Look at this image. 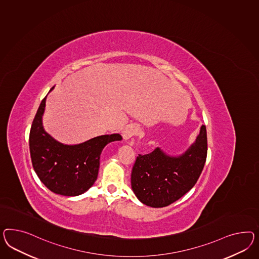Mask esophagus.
Returning <instances> with one entry per match:
<instances>
[{
	"label": "esophagus",
	"instance_id": "34e87169",
	"mask_svg": "<svg viewBox=\"0 0 259 259\" xmlns=\"http://www.w3.org/2000/svg\"><path fill=\"white\" fill-rule=\"evenodd\" d=\"M139 132H140V129H139L138 126L135 125V124H128L122 130L121 135H122V138L127 140L133 138L134 136H137Z\"/></svg>",
	"mask_w": 259,
	"mask_h": 259
}]
</instances>
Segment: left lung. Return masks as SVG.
<instances>
[{"instance_id": "1", "label": "left lung", "mask_w": 259, "mask_h": 259, "mask_svg": "<svg viewBox=\"0 0 259 259\" xmlns=\"http://www.w3.org/2000/svg\"><path fill=\"white\" fill-rule=\"evenodd\" d=\"M207 154L205 125L195 141L179 155H169L160 148L139 154L131 175V187L140 202L151 207L175 203L194 187L202 174Z\"/></svg>"}]
</instances>
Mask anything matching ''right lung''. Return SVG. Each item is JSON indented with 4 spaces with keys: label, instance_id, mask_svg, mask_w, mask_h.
<instances>
[{
    "label": "right lung",
    "instance_id": "obj_1",
    "mask_svg": "<svg viewBox=\"0 0 259 259\" xmlns=\"http://www.w3.org/2000/svg\"><path fill=\"white\" fill-rule=\"evenodd\" d=\"M54 89L55 87L49 92ZM46 98L47 96L42 100L30 130L29 147L33 168L51 191L59 195H81L97 179L100 155L104 148L122 138L119 134H111L73 145L59 142L43 127Z\"/></svg>",
    "mask_w": 259,
    "mask_h": 259
}]
</instances>
